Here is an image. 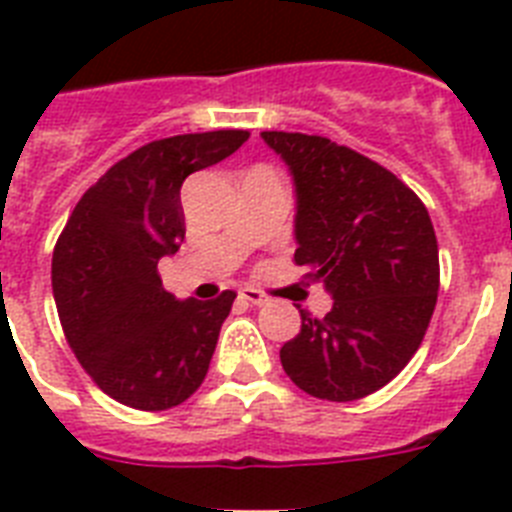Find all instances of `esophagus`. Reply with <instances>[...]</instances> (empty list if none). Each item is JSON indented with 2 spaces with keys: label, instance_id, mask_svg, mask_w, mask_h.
Wrapping results in <instances>:
<instances>
[{
  "label": "esophagus",
  "instance_id": "1",
  "mask_svg": "<svg viewBox=\"0 0 512 512\" xmlns=\"http://www.w3.org/2000/svg\"><path fill=\"white\" fill-rule=\"evenodd\" d=\"M239 296H242L244 302L255 304V307H263V304L270 302V296L263 294V291H257V289H244Z\"/></svg>",
  "mask_w": 512,
  "mask_h": 512
}]
</instances>
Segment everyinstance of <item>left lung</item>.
<instances>
[{"label":"left lung","instance_id":"8db88e82","mask_svg":"<svg viewBox=\"0 0 512 512\" xmlns=\"http://www.w3.org/2000/svg\"><path fill=\"white\" fill-rule=\"evenodd\" d=\"M296 184V265L325 283L333 309L302 312L281 364L320 401H359L385 388L422 346L440 289L437 236L409 184L322 135L263 132Z\"/></svg>","mask_w":512,"mask_h":512}]
</instances>
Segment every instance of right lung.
Instances as JSON below:
<instances>
[{
	"label": "right lung",
	"mask_w": 512,
	"mask_h": 512,
	"mask_svg": "<svg viewBox=\"0 0 512 512\" xmlns=\"http://www.w3.org/2000/svg\"><path fill=\"white\" fill-rule=\"evenodd\" d=\"M244 130L153 140L117 161L75 205L51 260L72 354L114 401L166 411L203 385L234 291L200 302L161 286L158 260L184 239L182 182L231 156Z\"/></svg>",
	"instance_id": "obj_1"
}]
</instances>
